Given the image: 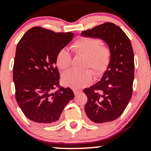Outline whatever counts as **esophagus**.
I'll return each mask as SVG.
<instances>
[{"instance_id":"34e87169","label":"esophagus","mask_w":151,"mask_h":151,"mask_svg":"<svg viewBox=\"0 0 151 151\" xmlns=\"http://www.w3.org/2000/svg\"><path fill=\"white\" fill-rule=\"evenodd\" d=\"M81 90H74V94H75V95H77L78 94H79V93H81Z\"/></svg>"}]
</instances>
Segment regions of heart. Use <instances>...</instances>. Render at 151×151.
Wrapping results in <instances>:
<instances>
[{
  "label": "heart",
  "mask_w": 151,
  "mask_h": 151,
  "mask_svg": "<svg viewBox=\"0 0 151 151\" xmlns=\"http://www.w3.org/2000/svg\"><path fill=\"white\" fill-rule=\"evenodd\" d=\"M102 44L101 40L98 38L81 37L72 45L76 54L87 57L86 68H92L97 76L104 75L111 61L109 48ZM56 63L61 70H66L70 67L72 56L66 48H61L57 52ZM93 78L94 75L90 70H86L81 73L69 70L63 74L62 81L65 86L78 90L90 85Z\"/></svg>",
  "instance_id": "heart-1"
}]
</instances>
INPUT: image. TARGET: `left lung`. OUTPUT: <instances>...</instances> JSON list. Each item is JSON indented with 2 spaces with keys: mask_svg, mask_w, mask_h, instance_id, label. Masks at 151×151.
Masks as SVG:
<instances>
[{
  "mask_svg": "<svg viewBox=\"0 0 151 151\" xmlns=\"http://www.w3.org/2000/svg\"><path fill=\"white\" fill-rule=\"evenodd\" d=\"M83 37L103 40L111 51V61L101 80L86 88L85 111L95 123L115 120L124 111L133 93L134 55L130 40L120 27L106 22L83 31Z\"/></svg>",
  "mask_w": 151,
  "mask_h": 151,
  "instance_id": "obj_1",
  "label": "left lung"
}]
</instances>
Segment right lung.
<instances>
[{
  "mask_svg": "<svg viewBox=\"0 0 151 151\" xmlns=\"http://www.w3.org/2000/svg\"><path fill=\"white\" fill-rule=\"evenodd\" d=\"M73 37L70 32L55 33L35 27L17 45L13 68L16 99L25 116L33 122L54 124L75 97L70 88L59 86L56 66L57 52Z\"/></svg>",
  "mask_w": 151,
  "mask_h": 151,
  "instance_id": "obj_1",
  "label": "right lung"
}]
</instances>
